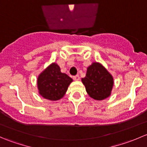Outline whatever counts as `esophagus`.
<instances>
[{
  "label": "esophagus",
  "mask_w": 147,
  "mask_h": 147,
  "mask_svg": "<svg viewBox=\"0 0 147 147\" xmlns=\"http://www.w3.org/2000/svg\"><path fill=\"white\" fill-rule=\"evenodd\" d=\"M73 80H80V76L78 75H75V76H73Z\"/></svg>",
  "instance_id": "34e87169"
}]
</instances>
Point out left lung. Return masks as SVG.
<instances>
[{"mask_svg": "<svg viewBox=\"0 0 147 147\" xmlns=\"http://www.w3.org/2000/svg\"><path fill=\"white\" fill-rule=\"evenodd\" d=\"M82 82L87 94L97 100L109 97L114 84L112 75L98 63H93L87 67L86 76L82 78Z\"/></svg>", "mask_w": 147, "mask_h": 147, "instance_id": "1", "label": "left lung"}]
</instances>
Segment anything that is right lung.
Listing matches in <instances>:
<instances>
[{
	"instance_id": "right-lung-1",
	"label": "right lung",
	"mask_w": 147,
	"mask_h": 147,
	"mask_svg": "<svg viewBox=\"0 0 147 147\" xmlns=\"http://www.w3.org/2000/svg\"><path fill=\"white\" fill-rule=\"evenodd\" d=\"M37 82L40 94L47 100L56 101L65 95L72 79L61 72L56 63H53L38 76Z\"/></svg>"
}]
</instances>
